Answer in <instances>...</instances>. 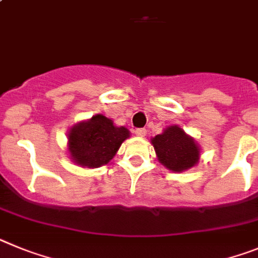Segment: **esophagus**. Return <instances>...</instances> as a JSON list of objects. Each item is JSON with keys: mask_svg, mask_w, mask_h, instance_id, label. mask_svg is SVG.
Returning a JSON list of instances; mask_svg holds the SVG:
<instances>
[{"mask_svg": "<svg viewBox=\"0 0 258 258\" xmlns=\"http://www.w3.org/2000/svg\"><path fill=\"white\" fill-rule=\"evenodd\" d=\"M135 134L138 136H140V138H144V136L147 135V130H145V128H138L135 131Z\"/></svg>", "mask_w": 258, "mask_h": 258, "instance_id": "1", "label": "esophagus"}]
</instances>
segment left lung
Returning a JSON list of instances; mask_svg holds the SVG:
<instances>
[{"label":"left lung","instance_id":"8db88e82","mask_svg":"<svg viewBox=\"0 0 258 258\" xmlns=\"http://www.w3.org/2000/svg\"><path fill=\"white\" fill-rule=\"evenodd\" d=\"M157 158L166 169L180 172L191 169L200 160V147L179 126H169L152 139Z\"/></svg>","mask_w":258,"mask_h":258}]
</instances>
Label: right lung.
Returning a JSON list of instances; mask_svg holds the SVG:
<instances>
[{
	"label": "right lung",
	"mask_w": 258,
	"mask_h": 258,
	"mask_svg": "<svg viewBox=\"0 0 258 258\" xmlns=\"http://www.w3.org/2000/svg\"><path fill=\"white\" fill-rule=\"evenodd\" d=\"M130 138L126 127L114 126L113 120L96 114L76 123L69 131L71 160L82 167H100L110 162L122 143Z\"/></svg>",
	"instance_id": "1"
}]
</instances>
